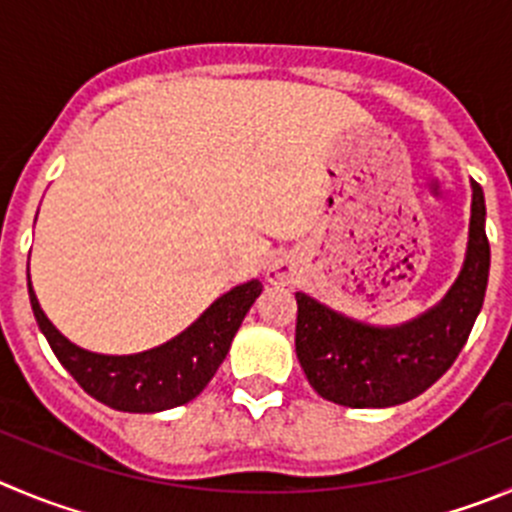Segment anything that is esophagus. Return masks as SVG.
Returning a JSON list of instances; mask_svg holds the SVG:
<instances>
[{
	"mask_svg": "<svg viewBox=\"0 0 512 512\" xmlns=\"http://www.w3.org/2000/svg\"><path fill=\"white\" fill-rule=\"evenodd\" d=\"M267 280H270V283H290V280H293V272H290V267L285 265V262H275V265L267 270Z\"/></svg>",
	"mask_w": 512,
	"mask_h": 512,
	"instance_id": "1",
	"label": "esophagus"
}]
</instances>
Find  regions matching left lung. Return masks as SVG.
<instances>
[{
	"label": "left lung",
	"instance_id": "8db88e82",
	"mask_svg": "<svg viewBox=\"0 0 512 512\" xmlns=\"http://www.w3.org/2000/svg\"><path fill=\"white\" fill-rule=\"evenodd\" d=\"M470 234L462 270L444 298L401 326H371L295 293V353L323 399L351 409H384L427 391L455 364L485 300L490 245L482 186L470 181Z\"/></svg>",
	"mask_w": 512,
	"mask_h": 512
}]
</instances>
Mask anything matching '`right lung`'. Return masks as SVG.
<instances>
[{
  "mask_svg": "<svg viewBox=\"0 0 512 512\" xmlns=\"http://www.w3.org/2000/svg\"><path fill=\"white\" fill-rule=\"evenodd\" d=\"M27 288L37 326L45 333L57 361L93 399L131 414L166 412L197 399L217 374L232 346L234 333L240 331L247 310L262 293L260 280L237 285L214 300L197 321L171 341L141 353L108 356L75 346L62 336L40 308L32 280Z\"/></svg>",
  "mask_w": 512,
  "mask_h": 512,
  "instance_id": "1",
  "label": "right lung"
}]
</instances>
